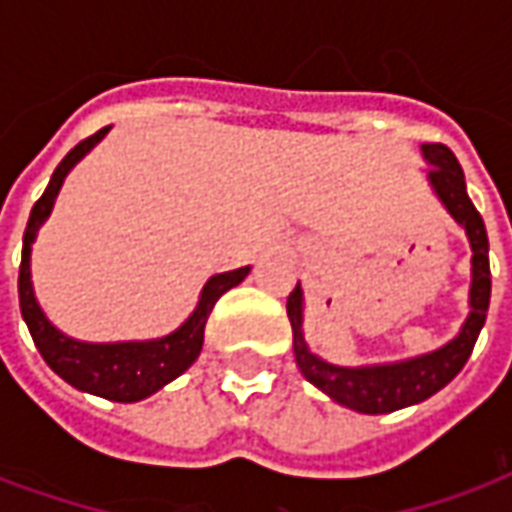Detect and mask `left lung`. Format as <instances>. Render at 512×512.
<instances>
[{
	"mask_svg": "<svg viewBox=\"0 0 512 512\" xmlns=\"http://www.w3.org/2000/svg\"><path fill=\"white\" fill-rule=\"evenodd\" d=\"M422 156L428 158L430 183L439 194V200L447 205L452 219L461 224L469 244H472V312L463 323L461 334L433 354L417 356L408 362L373 367H337L323 362L304 343L301 334V288L288 296V318L293 326V354L301 376L315 384L321 392L337 400L340 406L354 408L359 414H389L397 408L414 406L436 395L441 386H447L458 376L472 356L477 334L483 329L491 301V266H488V233H485L483 216L466 194V180L458 158L450 147L441 142L422 145Z\"/></svg>",
	"mask_w": 512,
	"mask_h": 512,
	"instance_id": "left-lung-1",
	"label": "left lung"
}]
</instances>
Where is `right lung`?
Masks as SVG:
<instances>
[{
	"mask_svg": "<svg viewBox=\"0 0 512 512\" xmlns=\"http://www.w3.org/2000/svg\"><path fill=\"white\" fill-rule=\"evenodd\" d=\"M109 126L95 131L93 136L82 139L73 147L68 156L62 158L60 167L54 169L49 186L43 191V197L35 202V208L29 213L27 230H24V249H21V268H18V299H21V315L29 326V334L38 345L40 356L46 359V365L65 378L68 384L90 392V395L106 397L115 403H134L142 397L153 395L161 386L169 384L172 378H178L183 370L194 365V359L202 351V337H205V321L211 315L213 304L219 301L222 293L235 288L241 279L249 274V266L235 268L227 274H216L208 279V285L202 288V299L197 310L191 312V318L178 332L167 334L161 340L150 343H112V345H93L71 340L62 332H57L35 301L32 282H29V252L35 233L43 224V219L51 213L54 197L60 191L62 180L71 172V167L90 153L93 145H98Z\"/></svg>",
	"mask_w": 512,
	"mask_h": 512,
	"instance_id": "obj_1",
	"label": "right lung"
}]
</instances>
